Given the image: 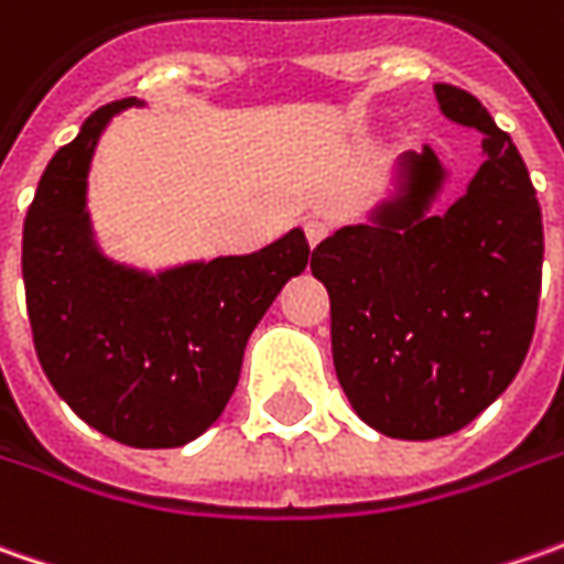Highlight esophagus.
<instances>
[{"label": "esophagus", "mask_w": 564, "mask_h": 564, "mask_svg": "<svg viewBox=\"0 0 564 564\" xmlns=\"http://www.w3.org/2000/svg\"><path fill=\"white\" fill-rule=\"evenodd\" d=\"M304 235H307V241L316 248V245L329 235V223H326V219H319V216H311V219L304 223Z\"/></svg>", "instance_id": "1"}]
</instances>
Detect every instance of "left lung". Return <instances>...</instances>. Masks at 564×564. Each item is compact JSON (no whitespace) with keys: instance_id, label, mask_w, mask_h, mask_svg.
<instances>
[{"instance_id":"8db88e82","label":"left lung","mask_w":564,"mask_h":564,"mask_svg":"<svg viewBox=\"0 0 564 564\" xmlns=\"http://www.w3.org/2000/svg\"><path fill=\"white\" fill-rule=\"evenodd\" d=\"M445 119L484 134L465 197L430 213L445 182L423 147L399 160V191L370 223L319 241L336 377L364 423L392 440H440L499 399L531 348L543 216L518 147L484 102L436 84Z\"/></svg>"}]
</instances>
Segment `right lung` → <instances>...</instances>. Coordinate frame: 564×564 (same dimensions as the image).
I'll list each match as a JSON object with an SVG mask.
<instances>
[{
	"label": "right lung",
	"mask_w": 564,
	"mask_h": 564,
	"mask_svg": "<svg viewBox=\"0 0 564 564\" xmlns=\"http://www.w3.org/2000/svg\"><path fill=\"white\" fill-rule=\"evenodd\" d=\"M134 97L97 109L55 153L24 219L21 272L33 348L80 421L134 448H175L219 421L245 345L314 257L301 228L245 257L141 272L102 257L87 172L99 134Z\"/></svg>",
	"instance_id": "obj_1"
}]
</instances>
